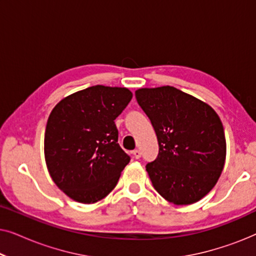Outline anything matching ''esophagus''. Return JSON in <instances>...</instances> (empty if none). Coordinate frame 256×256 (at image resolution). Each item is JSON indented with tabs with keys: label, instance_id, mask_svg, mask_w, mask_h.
<instances>
[{
	"label": "esophagus",
	"instance_id": "34e87169",
	"mask_svg": "<svg viewBox=\"0 0 256 256\" xmlns=\"http://www.w3.org/2000/svg\"><path fill=\"white\" fill-rule=\"evenodd\" d=\"M132 155H134V157L136 160H138V158H141V150H138V149H135L134 152H132Z\"/></svg>",
	"mask_w": 256,
	"mask_h": 256
}]
</instances>
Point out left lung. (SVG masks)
<instances>
[{"label":"left lung","mask_w":256,"mask_h":256,"mask_svg":"<svg viewBox=\"0 0 256 256\" xmlns=\"http://www.w3.org/2000/svg\"><path fill=\"white\" fill-rule=\"evenodd\" d=\"M135 96L158 141V155L146 166L152 186L172 204L200 200L225 164V132L218 114L172 86L141 88Z\"/></svg>","instance_id":"left-lung-1"}]
</instances>
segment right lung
<instances>
[{
    "label": "right lung",
    "instance_id": "add662e5",
    "mask_svg": "<svg viewBox=\"0 0 256 256\" xmlns=\"http://www.w3.org/2000/svg\"><path fill=\"white\" fill-rule=\"evenodd\" d=\"M132 98L124 87L96 85L66 96L52 110L45 162L57 186L73 200L93 204L116 186L130 157L118 146L115 118Z\"/></svg>",
    "mask_w": 256,
    "mask_h": 256
}]
</instances>
